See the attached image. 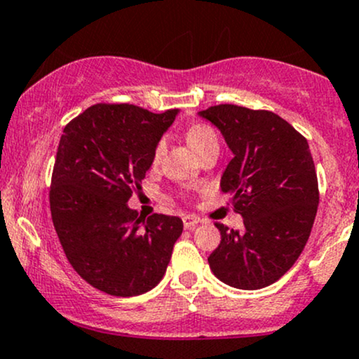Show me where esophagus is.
<instances>
[{"instance_id":"1","label":"esophagus","mask_w":359,"mask_h":359,"mask_svg":"<svg viewBox=\"0 0 359 359\" xmlns=\"http://www.w3.org/2000/svg\"><path fill=\"white\" fill-rule=\"evenodd\" d=\"M182 221H184V228L185 229H191V228H194V226H197L201 222L199 217H196V216H184Z\"/></svg>"}]
</instances>
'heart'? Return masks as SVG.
<instances>
[{
	"instance_id": "1",
	"label": "heart",
	"mask_w": 359,
	"mask_h": 359,
	"mask_svg": "<svg viewBox=\"0 0 359 359\" xmlns=\"http://www.w3.org/2000/svg\"><path fill=\"white\" fill-rule=\"evenodd\" d=\"M187 142H189V145H191L194 150L199 154L204 147L211 145V143H217V140H216V135H214V131L209 126L192 125L187 130ZM163 148H165V142H163V140L162 142L156 143L155 154H154L155 158H158V156L163 154Z\"/></svg>"
}]
</instances>
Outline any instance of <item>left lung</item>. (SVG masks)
<instances>
[{
    "label": "left lung",
    "mask_w": 359,
    "mask_h": 359,
    "mask_svg": "<svg viewBox=\"0 0 359 359\" xmlns=\"http://www.w3.org/2000/svg\"><path fill=\"white\" fill-rule=\"evenodd\" d=\"M199 116L233 151L221 191L243 217L241 231L216 224L221 243L209 266L226 285L269 287L297 262L316 219L319 187L307 140L271 111L219 104Z\"/></svg>",
    "instance_id": "1"
}]
</instances>
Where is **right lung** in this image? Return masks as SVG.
I'll list each match as a JSON object with an SVG mask.
<instances>
[{
	"label": "right lung",
	"instance_id": "1",
	"mask_svg": "<svg viewBox=\"0 0 359 359\" xmlns=\"http://www.w3.org/2000/svg\"><path fill=\"white\" fill-rule=\"evenodd\" d=\"M179 109L94 104L64 128L50 187L53 228L72 269L97 290L133 297L165 275L184 222L138 216L128 201Z\"/></svg>",
	"mask_w": 359,
	"mask_h": 359
}]
</instances>
